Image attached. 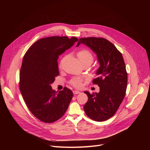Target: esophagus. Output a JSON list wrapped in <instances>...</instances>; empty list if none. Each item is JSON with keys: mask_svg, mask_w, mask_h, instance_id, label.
Instances as JSON below:
<instances>
[{"mask_svg": "<svg viewBox=\"0 0 150 150\" xmlns=\"http://www.w3.org/2000/svg\"><path fill=\"white\" fill-rule=\"evenodd\" d=\"M73 93H74V94H78V93H80V92L79 91L75 90V91H73Z\"/></svg>", "mask_w": 150, "mask_h": 150, "instance_id": "obj_1", "label": "esophagus"}]
</instances>
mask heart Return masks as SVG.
I'll use <instances>...</instances> for the list:
<instances>
[{"instance_id": "heart-1", "label": "heart", "mask_w": 150, "mask_h": 150, "mask_svg": "<svg viewBox=\"0 0 150 150\" xmlns=\"http://www.w3.org/2000/svg\"><path fill=\"white\" fill-rule=\"evenodd\" d=\"M77 57L81 63L84 62H92L93 60V56L91 51L86 49H82L78 50L76 53ZM63 61L61 60L59 64V69L62 68ZM83 79L81 78H72L69 83L76 88H80L82 86V82Z\"/></svg>"}]
</instances>
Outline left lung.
Returning a JSON list of instances; mask_svg holds the SVG:
<instances>
[{"instance_id": "1", "label": "left lung", "mask_w": 150, "mask_h": 150, "mask_svg": "<svg viewBox=\"0 0 150 150\" xmlns=\"http://www.w3.org/2000/svg\"><path fill=\"white\" fill-rule=\"evenodd\" d=\"M81 43L97 54L100 65L97 72L98 76L92 81L99 86L100 92H84L88 97L84 112L93 120L105 121L115 114L125 96L128 75L124 59L120 52L105 38H81L76 47Z\"/></svg>"}]
</instances>
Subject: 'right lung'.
Instances as JSON below:
<instances>
[{
    "label": "right lung",
    "mask_w": 150,
    "mask_h": 150,
    "mask_svg": "<svg viewBox=\"0 0 150 150\" xmlns=\"http://www.w3.org/2000/svg\"><path fill=\"white\" fill-rule=\"evenodd\" d=\"M75 36H50L39 39L23 57L19 74V89L30 111L44 123L59 120L67 111L72 91L64 87L58 93L50 84L59 75L60 54L78 41Z\"/></svg>",
    "instance_id": "add662e5"
}]
</instances>
